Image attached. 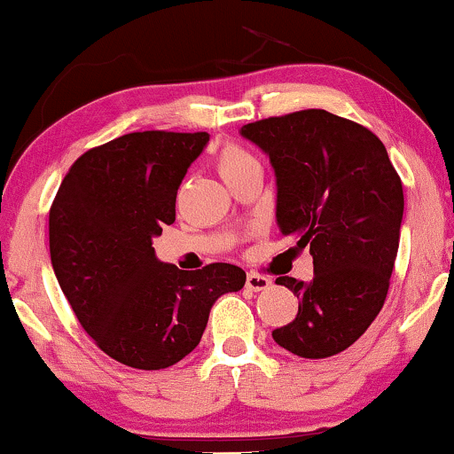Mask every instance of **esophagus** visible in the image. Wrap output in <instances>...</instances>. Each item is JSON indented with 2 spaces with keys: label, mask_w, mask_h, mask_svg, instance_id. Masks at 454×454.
Listing matches in <instances>:
<instances>
[{
  "label": "esophagus",
  "mask_w": 454,
  "mask_h": 454,
  "mask_svg": "<svg viewBox=\"0 0 454 454\" xmlns=\"http://www.w3.org/2000/svg\"><path fill=\"white\" fill-rule=\"evenodd\" d=\"M247 289L249 291H266V289H270V285H272V280L270 278H266V277H260V274H247Z\"/></svg>",
  "instance_id": "obj_1"
}]
</instances>
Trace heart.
<instances>
[{
  "label": "heart",
  "mask_w": 454,
  "mask_h": 454,
  "mask_svg": "<svg viewBox=\"0 0 454 454\" xmlns=\"http://www.w3.org/2000/svg\"><path fill=\"white\" fill-rule=\"evenodd\" d=\"M251 160H255L251 157L249 153L243 151V148L234 146V145H226L217 154V171H220V176H228L232 174V171H237L243 168V165L251 163Z\"/></svg>",
  "instance_id": "heart-1"
}]
</instances>
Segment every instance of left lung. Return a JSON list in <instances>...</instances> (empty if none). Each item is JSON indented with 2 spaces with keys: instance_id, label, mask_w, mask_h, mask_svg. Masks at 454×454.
Segmentation results:
<instances>
[{
  "instance_id": "1",
  "label": "left lung",
  "mask_w": 454,
  "mask_h": 454,
  "mask_svg": "<svg viewBox=\"0 0 454 454\" xmlns=\"http://www.w3.org/2000/svg\"><path fill=\"white\" fill-rule=\"evenodd\" d=\"M240 136L270 157L277 223L314 260L309 283L277 278L294 291V323L272 331L280 348L326 358L352 346L386 301L404 214L403 182L372 131L308 108L247 123Z\"/></svg>"
}]
</instances>
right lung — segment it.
Listing matches in <instances>:
<instances>
[{"instance_id": "1", "label": "right lung", "mask_w": 454, "mask_h": 454, "mask_svg": "<svg viewBox=\"0 0 454 454\" xmlns=\"http://www.w3.org/2000/svg\"><path fill=\"white\" fill-rule=\"evenodd\" d=\"M209 134L136 131L82 154L50 209L51 268L74 317L117 363L159 371L199 346L209 312L245 272L163 263L153 239L176 220V194Z\"/></svg>"}]
</instances>
